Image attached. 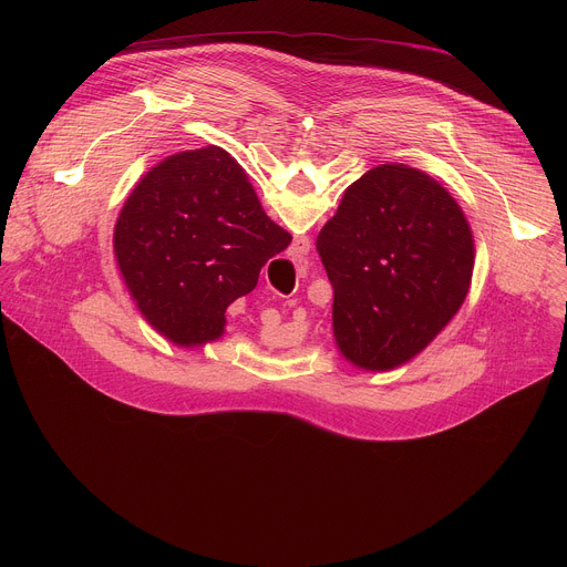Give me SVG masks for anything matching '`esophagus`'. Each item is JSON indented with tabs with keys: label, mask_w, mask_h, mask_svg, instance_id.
I'll list each match as a JSON object with an SVG mask.
<instances>
[{
	"label": "esophagus",
	"mask_w": 567,
	"mask_h": 567,
	"mask_svg": "<svg viewBox=\"0 0 567 567\" xmlns=\"http://www.w3.org/2000/svg\"><path fill=\"white\" fill-rule=\"evenodd\" d=\"M309 247H311V245H309L307 237H298V239H293L289 256H291L296 262H302V260L307 258V254H309Z\"/></svg>",
	"instance_id": "obj_1"
}]
</instances>
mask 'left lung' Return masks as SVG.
Listing matches in <instances>:
<instances>
[{"instance_id": "left-lung-1", "label": "left lung", "mask_w": 567, "mask_h": 567, "mask_svg": "<svg viewBox=\"0 0 567 567\" xmlns=\"http://www.w3.org/2000/svg\"><path fill=\"white\" fill-rule=\"evenodd\" d=\"M316 251L334 287L337 346L365 370L422 352L464 302L473 274V235L460 206L403 164L354 182Z\"/></svg>"}]
</instances>
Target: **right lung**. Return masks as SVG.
Listing matches in <instances>:
<instances>
[{
  "label": "right lung",
  "mask_w": 567,
  "mask_h": 567,
  "mask_svg": "<svg viewBox=\"0 0 567 567\" xmlns=\"http://www.w3.org/2000/svg\"><path fill=\"white\" fill-rule=\"evenodd\" d=\"M291 235L274 224L245 171L221 147L179 152L127 197L114 251L150 326L177 346L224 332V311L258 285Z\"/></svg>",
  "instance_id": "obj_1"
}]
</instances>
